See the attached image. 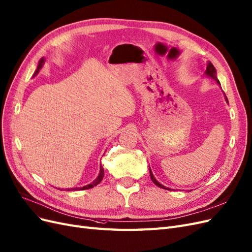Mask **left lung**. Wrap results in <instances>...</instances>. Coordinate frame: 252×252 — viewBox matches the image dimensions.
<instances>
[{
  "label": "left lung",
  "instance_id": "1",
  "mask_svg": "<svg viewBox=\"0 0 252 252\" xmlns=\"http://www.w3.org/2000/svg\"><path fill=\"white\" fill-rule=\"evenodd\" d=\"M205 75H206V76H209V77H211V78H213L214 80H216L217 82H218V83L220 84V82H219V80H218V78H217V72H216V68H215V66L213 65V63H212L211 62L207 63V65H206V71H205ZM226 101L228 102L227 98H226ZM150 177H151L152 181L154 182V185H156V186L159 187V188H161V189H170L169 188H166L164 186H162L161 184H159V182L155 179V177L153 176L152 172H151V169H150Z\"/></svg>",
  "mask_w": 252,
  "mask_h": 252
}]
</instances>
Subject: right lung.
Returning <instances> with one entry per match:
<instances>
[{"label":"right lung","mask_w":252,"mask_h":252,"mask_svg":"<svg viewBox=\"0 0 252 252\" xmlns=\"http://www.w3.org/2000/svg\"><path fill=\"white\" fill-rule=\"evenodd\" d=\"M43 63H45V58H41L39 62H38V65H37V68H36V71H35V73H34V75L33 76H36L37 74H38V72H39V70L40 68L42 67V65H43ZM103 176H104V169H103V167L102 166H100V173H99V175H98V177L94 179L92 184H90V185H88V186H84V187H82V188H72V189H65V190H81V189H92V188H94V187H96L97 185H99L100 182L102 181V179H103Z\"/></svg>","instance_id":"1"}]
</instances>
